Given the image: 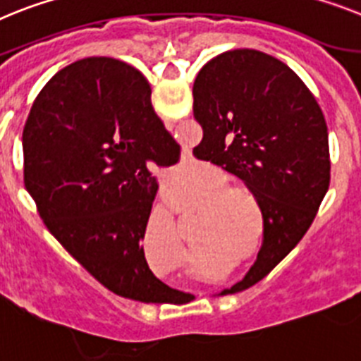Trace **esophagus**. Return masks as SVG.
Listing matches in <instances>:
<instances>
[{
	"label": "esophagus",
	"instance_id": "1",
	"mask_svg": "<svg viewBox=\"0 0 361 361\" xmlns=\"http://www.w3.org/2000/svg\"><path fill=\"white\" fill-rule=\"evenodd\" d=\"M219 301H221V303H223V301L226 303V298H219ZM232 301H233V305H235V309L239 307V305H241V301L239 300H232ZM233 305H228V307H233Z\"/></svg>",
	"mask_w": 361,
	"mask_h": 361
}]
</instances>
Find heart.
Here are the masks:
<instances>
[{"instance_id":"heart-1","label":"heart","mask_w":361,"mask_h":361,"mask_svg":"<svg viewBox=\"0 0 361 361\" xmlns=\"http://www.w3.org/2000/svg\"><path fill=\"white\" fill-rule=\"evenodd\" d=\"M202 208L199 243L188 254V272L202 279L224 276L239 257L259 252L264 241V215L259 197L250 188L235 186V180L217 171L212 184L197 197ZM169 250L175 259L184 254L183 239L168 221Z\"/></svg>"}]
</instances>
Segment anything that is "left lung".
Masks as SVG:
<instances>
[{
    "mask_svg": "<svg viewBox=\"0 0 361 361\" xmlns=\"http://www.w3.org/2000/svg\"><path fill=\"white\" fill-rule=\"evenodd\" d=\"M202 140L193 155L233 173L259 197L264 241L252 269L221 295L261 281L301 241L331 183L329 133L294 71L254 49L212 58L193 84Z\"/></svg>",
    "mask_w": 361,
    "mask_h": 361,
    "instance_id": "1",
    "label": "left lung"
}]
</instances>
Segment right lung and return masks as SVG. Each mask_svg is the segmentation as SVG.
Listing matches in <instances>:
<instances>
[{"mask_svg": "<svg viewBox=\"0 0 361 361\" xmlns=\"http://www.w3.org/2000/svg\"><path fill=\"white\" fill-rule=\"evenodd\" d=\"M180 146L151 106L142 73L92 56L58 71L23 128V180L60 245L111 292L183 300L147 267L142 239L159 183Z\"/></svg>", "mask_w": 361, "mask_h": 361, "instance_id": "obj_1", "label": "right lung"}]
</instances>
